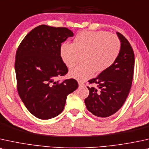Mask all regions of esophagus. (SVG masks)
I'll use <instances>...</instances> for the list:
<instances>
[{"label":"esophagus","mask_w":149,"mask_h":149,"mask_svg":"<svg viewBox=\"0 0 149 149\" xmlns=\"http://www.w3.org/2000/svg\"><path fill=\"white\" fill-rule=\"evenodd\" d=\"M78 84L80 86H83L84 85V83L82 81H78Z\"/></svg>","instance_id":"obj_1"}]
</instances>
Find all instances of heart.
Returning a JSON list of instances; mask_svg holds the SVG:
<instances>
[{
    "mask_svg": "<svg viewBox=\"0 0 149 149\" xmlns=\"http://www.w3.org/2000/svg\"><path fill=\"white\" fill-rule=\"evenodd\" d=\"M121 52L118 36L106 31H82L77 33L73 43L64 42L60 47V56L67 67L74 65L80 55H84V65L73 67L69 76L80 80H87L95 71L100 73L114 65Z\"/></svg>",
    "mask_w": 149,
    "mask_h": 149,
    "instance_id": "b5f03b06",
    "label": "heart"
}]
</instances>
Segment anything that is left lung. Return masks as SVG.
<instances>
[{
	"label": "left lung",
	"mask_w": 149,
	"mask_h": 149,
	"mask_svg": "<svg viewBox=\"0 0 149 149\" xmlns=\"http://www.w3.org/2000/svg\"><path fill=\"white\" fill-rule=\"evenodd\" d=\"M121 42V52L116 63L107 71L88 80L97 88L88 87L89 95L84 100L86 108L94 116L107 118L118 111L129 95L134 71L135 56L127 39L117 32Z\"/></svg>",
	"instance_id": "8db88e82"
}]
</instances>
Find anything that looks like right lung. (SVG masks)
<instances>
[{
    "instance_id": "1",
    "label": "right lung",
    "mask_w": 149,
    "mask_h": 149,
    "mask_svg": "<svg viewBox=\"0 0 149 149\" xmlns=\"http://www.w3.org/2000/svg\"><path fill=\"white\" fill-rule=\"evenodd\" d=\"M73 33L66 27L42 24L31 30L16 54L17 90L29 111L48 120L63 111L67 95L78 87L73 78L58 80L68 73L60 56L61 43Z\"/></svg>"
}]
</instances>
